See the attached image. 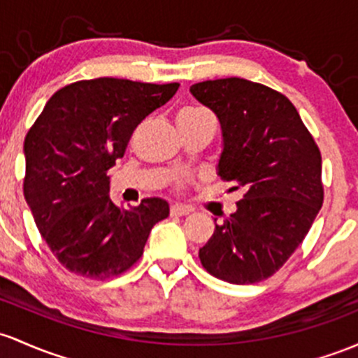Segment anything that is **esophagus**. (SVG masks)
Listing matches in <instances>:
<instances>
[{
	"instance_id": "obj_1",
	"label": "esophagus",
	"mask_w": 358,
	"mask_h": 358,
	"mask_svg": "<svg viewBox=\"0 0 358 358\" xmlns=\"http://www.w3.org/2000/svg\"><path fill=\"white\" fill-rule=\"evenodd\" d=\"M194 210L190 206H180V203H175V206L170 207V214L171 215H187Z\"/></svg>"
}]
</instances>
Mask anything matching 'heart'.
I'll return each instance as SVG.
<instances>
[{"label":"heart","mask_w":358,"mask_h":358,"mask_svg":"<svg viewBox=\"0 0 358 358\" xmlns=\"http://www.w3.org/2000/svg\"><path fill=\"white\" fill-rule=\"evenodd\" d=\"M188 112H200V110H188ZM188 182H190V180L185 178V176H175V178L171 180L175 190H183V188L188 185Z\"/></svg>","instance_id":"obj_1"}]
</instances>
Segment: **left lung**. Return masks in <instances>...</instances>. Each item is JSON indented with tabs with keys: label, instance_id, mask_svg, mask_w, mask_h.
<instances>
[{
	"label": "left lung",
	"instance_id": "left-lung-1",
	"mask_svg": "<svg viewBox=\"0 0 358 358\" xmlns=\"http://www.w3.org/2000/svg\"><path fill=\"white\" fill-rule=\"evenodd\" d=\"M190 93L221 122L217 175L245 190L199 258L229 284L262 282L289 260L323 206L320 148L289 98L268 86L224 78Z\"/></svg>",
	"mask_w": 358,
	"mask_h": 358
}]
</instances>
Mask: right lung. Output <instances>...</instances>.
I'll return each instance as SVG.
<instances>
[{
  "instance_id": "right-lung-1",
  "label": "right lung",
  "mask_w": 358,
  "mask_h": 358,
  "mask_svg": "<svg viewBox=\"0 0 358 358\" xmlns=\"http://www.w3.org/2000/svg\"><path fill=\"white\" fill-rule=\"evenodd\" d=\"M178 83L96 78L57 90L25 137L23 195L47 246L86 278L117 277L144 251L166 200L143 199L124 210L110 200L107 171L137 125L166 103Z\"/></svg>"
}]
</instances>
